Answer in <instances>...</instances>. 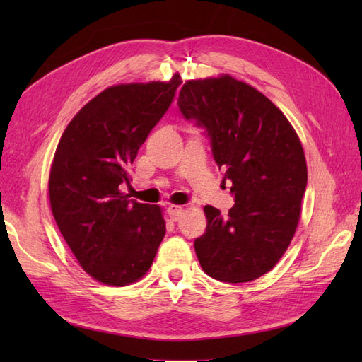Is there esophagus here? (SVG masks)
Segmentation results:
<instances>
[{
	"label": "esophagus",
	"instance_id": "1",
	"mask_svg": "<svg viewBox=\"0 0 362 362\" xmlns=\"http://www.w3.org/2000/svg\"><path fill=\"white\" fill-rule=\"evenodd\" d=\"M182 213H183V209L180 205H169L168 206V214L173 221H179L182 218Z\"/></svg>",
	"mask_w": 362,
	"mask_h": 362
}]
</instances>
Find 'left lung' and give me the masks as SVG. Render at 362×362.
Listing matches in <instances>:
<instances>
[{"instance_id": "obj_1", "label": "left lung", "mask_w": 362, "mask_h": 362, "mask_svg": "<svg viewBox=\"0 0 362 362\" xmlns=\"http://www.w3.org/2000/svg\"><path fill=\"white\" fill-rule=\"evenodd\" d=\"M177 105L210 138L235 197L226 218L204 206L199 263L219 281L255 280L279 263L296 233L308 180L302 143L279 107L228 74L188 81Z\"/></svg>"}]
</instances>
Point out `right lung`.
Here are the masks:
<instances>
[{
  "label": "right lung",
  "mask_w": 362,
  "mask_h": 362,
  "mask_svg": "<svg viewBox=\"0 0 362 362\" xmlns=\"http://www.w3.org/2000/svg\"><path fill=\"white\" fill-rule=\"evenodd\" d=\"M180 76L169 82L105 88L66 126L49 173L54 219L83 271L110 286L140 280L166 233L157 205L130 201L140 146L171 105Z\"/></svg>",
  "instance_id": "add662e5"
}]
</instances>
